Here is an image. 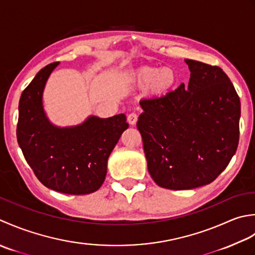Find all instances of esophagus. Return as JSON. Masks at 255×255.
Listing matches in <instances>:
<instances>
[{
  "label": "esophagus",
  "instance_id": "esophagus-1",
  "mask_svg": "<svg viewBox=\"0 0 255 255\" xmlns=\"http://www.w3.org/2000/svg\"><path fill=\"white\" fill-rule=\"evenodd\" d=\"M128 122L131 124V126H135V124H136V122H137V114L134 113V112L129 113L128 116Z\"/></svg>",
  "mask_w": 255,
  "mask_h": 255
}]
</instances>
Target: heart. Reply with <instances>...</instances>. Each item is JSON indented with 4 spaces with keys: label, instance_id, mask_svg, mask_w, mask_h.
<instances>
[{
    "label": "heart",
    "instance_id": "b5f03b06",
    "mask_svg": "<svg viewBox=\"0 0 255 255\" xmlns=\"http://www.w3.org/2000/svg\"><path fill=\"white\" fill-rule=\"evenodd\" d=\"M175 72L170 68H143L136 72V80L142 85L152 84L155 91L162 92L174 85Z\"/></svg>",
    "mask_w": 255,
    "mask_h": 255
}]
</instances>
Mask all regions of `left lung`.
Returning <instances> with one entry per match:
<instances>
[{"mask_svg": "<svg viewBox=\"0 0 255 255\" xmlns=\"http://www.w3.org/2000/svg\"><path fill=\"white\" fill-rule=\"evenodd\" d=\"M188 88L139 101L136 127L148 173L163 188L193 189L214 181L239 144L240 98L218 66L186 59Z\"/></svg>", "mask_w": 255, "mask_h": 255, "instance_id": "8db88e82", "label": "left lung"}]
</instances>
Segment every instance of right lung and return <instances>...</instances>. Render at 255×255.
<instances>
[{
	"label": "right lung",
	"mask_w": 255,
	"mask_h": 255,
	"mask_svg": "<svg viewBox=\"0 0 255 255\" xmlns=\"http://www.w3.org/2000/svg\"><path fill=\"white\" fill-rule=\"evenodd\" d=\"M59 62L38 71L19 99L17 142L26 162L41 184L68 195H87L100 188L108 158L122 133L127 117H89L76 127L51 124L43 108V91Z\"/></svg>",
	"instance_id": "add662e5"
}]
</instances>
